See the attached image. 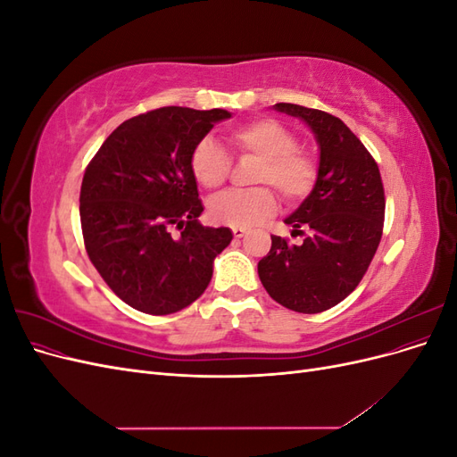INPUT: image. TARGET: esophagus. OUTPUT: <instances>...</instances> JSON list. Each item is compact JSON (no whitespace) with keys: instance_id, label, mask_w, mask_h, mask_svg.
<instances>
[{"instance_id":"1","label":"esophagus","mask_w":457,"mask_h":457,"mask_svg":"<svg viewBox=\"0 0 457 457\" xmlns=\"http://www.w3.org/2000/svg\"><path fill=\"white\" fill-rule=\"evenodd\" d=\"M232 234H234V238H244L247 230L242 228V227H232Z\"/></svg>"}]
</instances>
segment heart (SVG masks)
I'll list each match as a JSON object with an SVG mask.
<instances>
[{"label":"heart","mask_w":457,"mask_h":457,"mask_svg":"<svg viewBox=\"0 0 457 457\" xmlns=\"http://www.w3.org/2000/svg\"><path fill=\"white\" fill-rule=\"evenodd\" d=\"M230 145L240 154L259 158L253 183L272 185L286 202H299L311 195L318 179V162L309 150L297 146V137L280 121L261 118L240 123L227 131ZM190 171L205 188H219L227 181L230 158L212 137L200 139L190 154ZM276 207L270 187L230 190L212 200L210 215L215 223L253 227Z\"/></svg>","instance_id":"heart-1"}]
</instances>
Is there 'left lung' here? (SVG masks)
<instances>
[{"label":"left lung","instance_id":"obj_1","mask_svg":"<svg viewBox=\"0 0 457 457\" xmlns=\"http://www.w3.org/2000/svg\"><path fill=\"white\" fill-rule=\"evenodd\" d=\"M274 108L307 123L320 163L312 192L286 217L303 244L272 237L257 272L282 307L316 314L336 307L361 284L381 240L385 190L376 160L339 118L292 103Z\"/></svg>","mask_w":457,"mask_h":457}]
</instances>
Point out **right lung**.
I'll use <instances>...</instances> for the list:
<instances>
[{
    "label": "right lung",
    "instance_id": "obj_1",
    "mask_svg": "<svg viewBox=\"0 0 457 457\" xmlns=\"http://www.w3.org/2000/svg\"><path fill=\"white\" fill-rule=\"evenodd\" d=\"M227 118L223 108L150 110L118 126L87 165L79 192L87 255L137 311L163 316L188 307L232 240L227 227L200 225L204 205L190 171L192 148Z\"/></svg>",
    "mask_w": 457,
    "mask_h": 457
}]
</instances>
